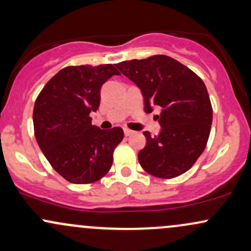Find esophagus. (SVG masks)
Masks as SVG:
<instances>
[{
	"label": "esophagus",
	"instance_id": "1",
	"mask_svg": "<svg viewBox=\"0 0 251 251\" xmlns=\"http://www.w3.org/2000/svg\"><path fill=\"white\" fill-rule=\"evenodd\" d=\"M124 133H125L126 137H128V135L133 134V131H132V129H129V128H124Z\"/></svg>",
	"mask_w": 251,
	"mask_h": 251
}]
</instances>
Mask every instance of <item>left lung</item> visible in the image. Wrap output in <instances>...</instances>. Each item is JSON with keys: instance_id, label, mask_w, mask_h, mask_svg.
I'll use <instances>...</instances> for the list:
<instances>
[{"instance_id": "left-lung-1", "label": "left lung", "mask_w": 251, "mask_h": 251, "mask_svg": "<svg viewBox=\"0 0 251 251\" xmlns=\"http://www.w3.org/2000/svg\"><path fill=\"white\" fill-rule=\"evenodd\" d=\"M117 67L142 89L145 112L154 105L162 108L159 135L144 132L148 143L138 154L142 168L164 179L183 175L203 153L211 129L212 106L203 80L166 55L123 61Z\"/></svg>"}]
</instances>
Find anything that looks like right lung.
<instances>
[{
	"mask_svg": "<svg viewBox=\"0 0 251 251\" xmlns=\"http://www.w3.org/2000/svg\"><path fill=\"white\" fill-rule=\"evenodd\" d=\"M119 74L111 63L68 66L51 77L36 98V142L51 168L71 183H96L111 169L124 131L93 126L89 113L99 108L102 83Z\"/></svg>",
	"mask_w": 251,
	"mask_h": 251,
	"instance_id": "obj_1",
	"label": "right lung"
}]
</instances>
